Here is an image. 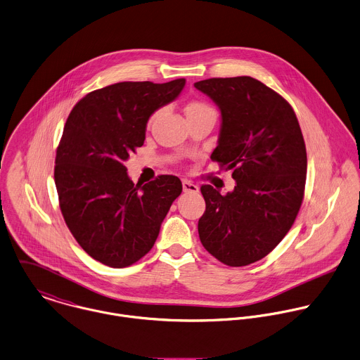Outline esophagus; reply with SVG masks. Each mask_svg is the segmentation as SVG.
Returning a JSON list of instances; mask_svg holds the SVG:
<instances>
[{"label":"esophagus","mask_w":360,"mask_h":360,"mask_svg":"<svg viewBox=\"0 0 360 360\" xmlns=\"http://www.w3.org/2000/svg\"><path fill=\"white\" fill-rule=\"evenodd\" d=\"M182 188H184V192H189V193H198L199 192V186L195 185L191 181H182Z\"/></svg>","instance_id":"1"}]
</instances>
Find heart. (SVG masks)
I'll return each mask as SVG.
<instances>
[{
    "label": "heart",
    "mask_w": 360,
    "mask_h": 360,
    "mask_svg": "<svg viewBox=\"0 0 360 360\" xmlns=\"http://www.w3.org/2000/svg\"><path fill=\"white\" fill-rule=\"evenodd\" d=\"M209 109H212L209 105H206L205 102H199V101H193V102H191V103H188V106H186V109H185V112H186V115L188 113H193V112H200V110H209ZM155 115L157 113H154L153 116H151V119H150V122H153L154 120V117H155Z\"/></svg>",
    "instance_id": "obj_1"
}]
</instances>
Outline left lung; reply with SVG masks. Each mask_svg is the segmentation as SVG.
I'll list each match as a JSON object with an SVG mask.
<instances>
[{
	"label": "left lung",
	"mask_w": 360,
	"mask_h": 360,
	"mask_svg": "<svg viewBox=\"0 0 360 360\" xmlns=\"http://www.w3.org/2000/svg\"><path fill=\"white\" fill-rule=\"evenodd\" d=\"M195 88L220 109L210 158L236 181L227 195L202 185L199 238L220 262L245 266L266 257L296 220L307 174L304 139L290 103L252 77L209 78Z\"/></svg>",
	"instance_id": "8db88e82"
}]
</instances>
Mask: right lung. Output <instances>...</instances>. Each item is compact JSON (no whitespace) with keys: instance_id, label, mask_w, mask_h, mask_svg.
<instances>
[{"instance_id":"right-lung-1","label":"right lung","mask_w":360,"mask_h":360,"mask_svg":"<svg viewBox=\"0 0 360 360\" xmlns=\"http://www.w3.org/2000/svg\"><path fill=\"white\" fill-rule=\"evenodd\" d=\"M184 86L185 78L117 82L86 94L67 117L54 165L60 209L81 248L103 265L143 258L182 192L174 175L134 185L124 161L144 144L150 116Z\"/></svg>"}]
</instances>
